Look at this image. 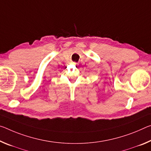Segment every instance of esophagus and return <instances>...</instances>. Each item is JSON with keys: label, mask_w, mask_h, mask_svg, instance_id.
<instances>
[{"label": "esophagus", "mask_w": 151, "mask_h": 151, "mask_svg": "<svg viewBox=\"0 0 151 151\" xmlns=\"http://www.w3.org/2000/svg\"><path fill=\"white\" fill-rule=\"evenodd\" d=\"M72 64H75V65H76V64H77V63H73Z\"/></svg>", "instance_id": "obj_1"}]
</instances>
